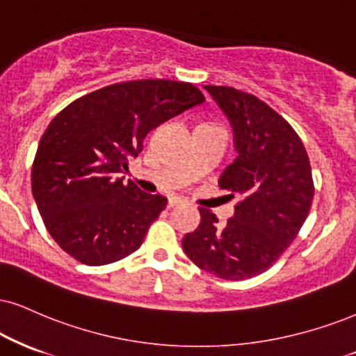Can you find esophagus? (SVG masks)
<instances>
[{
	"instance_id": "1",
	"label": "esophagus",
	"mask_w": 356,
	"mask_h": 356,
	"mask_svg": "<svg viewBox=\"0 0 356 356\" xmlns=\"http://www.w3.org/2000/svg\"><path fill=\"white\" fill-rule=\"evenodd\" d=\"M183 203H185V200L178 198V196H171V198L168 200L170 208H173V206H178V204H183Z\"/></svg>"
}]
</instances>
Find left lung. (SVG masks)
<instances>
[{"label": "left lung", "mask_w": 356, "mask_h": 356, "mask_svg": "<svg viewBox=\"0 0 356 356\" xmlns=\"http://www.w3.org/2000/svg\"><path fill=\"white\" fill-rule=\"evenodd\" d=\"M234 131L238 156L219 186L239 196L225 226L200 208L201 222L183 238L200 269L226 280H244L269 269L299 234L314 201L309 155L297 131L256 95L225 86H204Z\"/></svg>", "instance_id": "8db88e82"}]
</instances>
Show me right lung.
I'll return each instance as SVG.
<instances>
[{
  "label": "right lung",
  "mask_w": 356,
  "mask_h": 356,
  "mask_svg": "<svg viewBox=\"0 0 356 356\" xmlns=\"http://www.w3.org/2000/svg\"><path fill=\"white\" fill-rule=\"evenodd\" d=\"M203 102L190 82L142 79L82 95L52 118L34 156L31 188L64 252L104 266L137 251L166 198L125 185L127 160L143 150L152 129Z\"/></svg>",
  "instance_id": "add662e5"
}]
</instances>
